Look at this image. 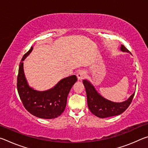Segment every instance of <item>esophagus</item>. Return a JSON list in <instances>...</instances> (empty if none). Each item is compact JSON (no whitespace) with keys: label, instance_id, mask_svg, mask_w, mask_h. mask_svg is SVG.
Returning <instances> with one entry per match:
<instances>
[{"label":"esophagus","instance_id":"esophagus-1","mask_svg":"<svg viewBox=\"0 0 148 148\" xmlns=\"http://www.w3.org/2000/svg\"><path fill=\"white\" fill-rule=\"evenodd\" d=\"M86 73L84 71H80L77 72V78H78V79H79V80L84 79V77H86Z\"/></svg>","mask_w":148,"mask_h":148}]
</instances>
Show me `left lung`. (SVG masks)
Returning a JSON list of instances; mask_svg holds the SVG:
<instances>
[{
    "label": "left lung",
    "instance_id": "left-lung-1",
    "mask_svg": "<svg viewBox=\"0 0 148 148\" xmlns=\"http://www.w3.org/2000/svg\"><path fill=\"white\" fill-rule=\"evenodd\" d=\"M121 50L130 53L129 50L123 45L121 47ZM83 84L86 88L87 106L89 109L92 114L100 118H106L122 114L131 104L134 96V92L126 101L120 103L114 102L101 96L87 80L84 79Z\"/></svg>",
    "mask_w": 148,
    "mask_h": 148
}]
</instances>
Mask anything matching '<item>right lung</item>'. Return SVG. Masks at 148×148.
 Returning <instances> with one entry per match:
<instances>
[{
    "instance_id": "right-lung-1",
    "label": "right lung",
    "mask_w": 148,
    "mask_h": 148,
    "mask_svg": "<svg viewBox=\"0 0 148 148\" xmlns=\"http://www.w3.org/2000/svg\"><path fill=\"white\" fill-rule=\"evenodd\" d=\"M32 47L24 55L19 63L17 78L18 94L24 107L33 116L42 119H54L64 112L67 97L77 77L73 76L61 79L53 88L38 91L29 86L23 71V61L31 53Z\"/></svg>"
}]
</instances>
